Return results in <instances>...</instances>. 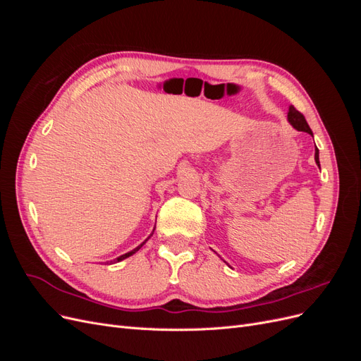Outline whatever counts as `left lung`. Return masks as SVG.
<instances>
[{
    "mask_svg": "<svg viewBox=\"0 0 361 361\" xmlns=\"http://www.w3.org/2000/svg\"><path fill=\"white\" fill-rule=\"evenodd\" d=\"M288 120H289V123H290L295 129H297V130H302V133H307V134L313 135L312 129H310V126L307 125V122H305L304 116H302L298 110H295L293 105L289 106ZM314 161H316V164H318V166H319V150H318V147L314 149Z\"/></svg>",
    "mask_w": 361,
    "mask_h": 361,
    "instance_id": "obj_1",
    "label": "left lung"
}]
</instances>
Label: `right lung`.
I'll use <instances>...</instances> for the list:
<instances>
[{"label":"right lung","mask_w":361,"mask_h":361,"mask_svg":"<svg viewBox=\"0 0 361 361\" xmlns=\"http://www.w3.org/2000/svg\"><path fill=\"white\" fill-rule=\"evenodd\" d=\"M154 231H155V228H154ZM150 236H152V235H150ZM150 236H149V238H150ZM149 238H147V239H149ZM147 239H146V241H147ZM146 241H145V243H146ZM145 243H143V244H140V245H138L137 248H134V250H130V251H129V253H125V255H122V256H118L117 259H114V260H111V262H113V264H116V262H120V260H123V259H126V257H129V256H133L134 253H137V251H138V250H140L141 247H143V245H145Z\"/></svg>","instance_id":"obj_1"}]
</instances>
